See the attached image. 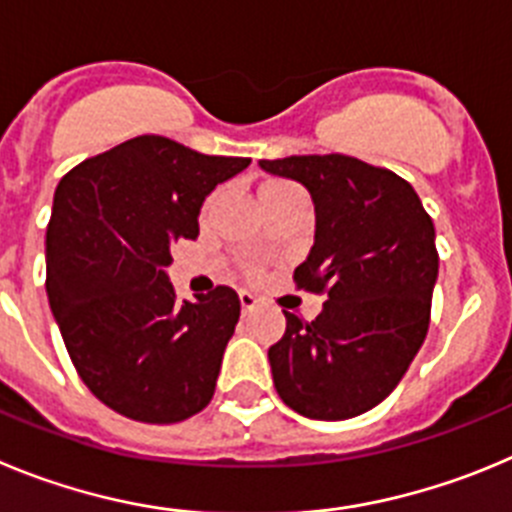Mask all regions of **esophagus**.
Segmentation results:
<instances>
[{
  "label": "esophagus",
  "mask_w": 512,
  "mask_h": 512,
  "mask_svg": "<svg viewBox=\"0 0 512 512\" xmlns=\"http://www.w3.org/2000/svg\"><path fill=\"white\" fill-rule=\"evenodd\" d=\"M239 306H242V313H250L257 306V298L247 290H239Z\"/></svg>",
  "instance_id": "34e87169"
}]
</instances>
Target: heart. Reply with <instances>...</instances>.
I'll list each match as a JSON object with an SVG mask.
<instances>
[{"mask_svg":"<svg viewBox=\"0 0 512 512\" xmlns=\"http://www.w3.org/2000/svg\"><path fill=\"white\" fill-rule=\"evenodd\" d=\"M290 183H285V181H267V183H262V188L260 191H273V188H288Z\"/></svg>","mask_w":512,"mask_h":512,"instance_id":"1","label":"heart"}]
</instances>
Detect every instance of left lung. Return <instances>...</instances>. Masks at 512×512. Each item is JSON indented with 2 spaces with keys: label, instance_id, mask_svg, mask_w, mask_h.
Masks as SVG:
<instances>
[{
  "label": "left lung",
  "instance_id": "left-lung-1",
  "mask_svg": "<svg viewBox=\"0 0 512 512\" xmlns=\"http://www.w3.org/2000/svg\"><path fill=\"white\" fill-rule=\"evenodd\" d=\"M260 168L311 193L313 245L293 278L326 293L311 324L283 311V339L267 349L275 390L313 421L362 416L398 388L426 339L439 278L434 222L411 183L349 155Z\"/></svg>",
  "mask_w": 512,
  "mask_h": 512
}]
</instances>
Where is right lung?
Masks as SVG:
<instances>
[{"mask_svg": "<svg viewBox=\"0 0 512 512\" xmlns=\"http://www.w3.org/2000/svg\"><path fill=\"white\" fill-rule=\"evenodd\" d=\"M247 165L142 135L84 160L55 188L50 311L86 388L132 421L176 423L214 398L239 298L219 285L176 301L170 247L196 239L206 196Z\"/></svg>", "mask_w": 512, "mask_h": 512, "instance_id": "1", "label": "right lung"}]
</instances>
